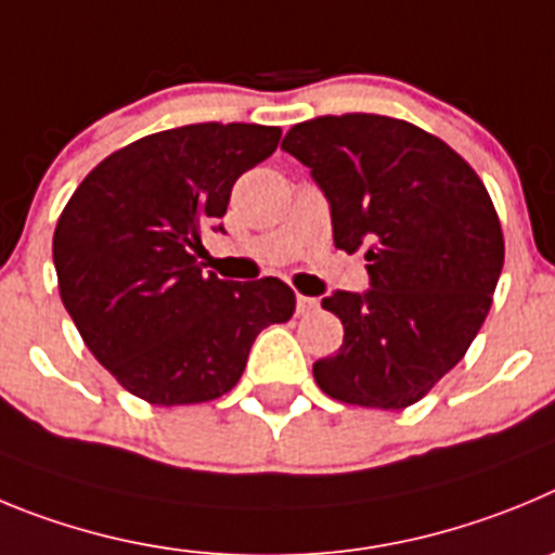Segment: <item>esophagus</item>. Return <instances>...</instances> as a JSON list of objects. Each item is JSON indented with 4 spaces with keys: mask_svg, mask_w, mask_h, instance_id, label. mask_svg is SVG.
Masks as SVG:
<instances>
[{
    "mask_svg": "<svg viewBox=\"0 0 555 555\" xmlns=\"http://www.w3.org/2000/svg\"><path fill=\"white\" fill-rule=\"evenodd\" d=\"M296 309H298V314L312 312V309H318V298L301 296V293H298V296H296Z\"/></svg>",
    "mask_w": 555,
    "mask_h": 555,
    "instance_id": "esophagus-1",
    "label": "esophagus"
}]
</instances>
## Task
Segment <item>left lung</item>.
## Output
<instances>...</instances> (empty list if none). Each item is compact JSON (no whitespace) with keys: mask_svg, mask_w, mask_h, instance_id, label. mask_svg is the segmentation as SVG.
<instances>
[{"mask_svg":"<svg viewBox=\"0 0 555 555\" xmlns=\"http://www.w3.org/2000/svg\"><path fill=\"white\" fill-rule=\"evenodd\" d=\"M282 149L304 163L332 209L334 246L367 259L371 289H337L334 357L312 364L326 396L406 409L476 339L503 268L487 188L448 143L401 118L348 113L296 124Z\"/></svg>","mask_w":555,"mask_h":555,"instance_id":"obj_1","label":"left lung"}]
</instances>
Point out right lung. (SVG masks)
Here are the masks:
<instances>
[{
  "instance_id": "add662e5",
  "label": "right lung",
  "mask_w": 555,
  "mask_h": 555,
  "mask_svg": "<svg viewBox=\"0 0 555 555\" xmlns=\"http://www.w3.org/2000/svg\"><path fill=\"white\" fill-rule=\"evenodd\" d=\"M279 138V127L216 121L146 134L68 198L52 241L60 298L132 396L154 406L221 398L241 382L257 334L293 318L284 282H223L193 257L204 223L227 216L232 184Z\"/></svg>"
}]
</instances>
